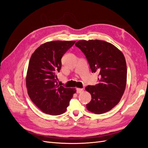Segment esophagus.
<instances>
[{
  "label": "esophagus",
  "instance_id": "obj_1",
  "mask_svg": "<svg viewBox=\"0 0 148 148\" xmlns=\"http://www.w3.org/2000/svg\"><path fill=\"white\" fill-rule=\"evenodd\" d=\"M83 89H82V88H77V93H81L82 92H83Z\"/></svg>",
  "mask_w": 148,
  "mask_h": 148
}]
</instances>
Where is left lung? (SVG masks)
<instances>
[{"mask_svg":"<svg viewBox=\"0 0 148 148\" xmlns=\"http://www.w3.org/2000/svg\"><path fill=\"white\" fill-rule=\"evenodd\" d=\"M86 56L92 73H99V83L85 88L91 94L87 109L96 114L107 112L118 104L127 84V64L123 53L101 40H82L75 44Z\"/></svg>","mask_w":148,"mask_h":148,"instance_id":"8db88e82","label":"left lung"}]
</instances>
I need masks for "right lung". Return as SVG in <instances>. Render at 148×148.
Segmentation results:
<instances>
[{
    "mask_svg": "<svg viewBox=\"0 0 148 148\" xmlns=\"http://www.w3.org/2000/svg\"><path fill=\"white\" fill-rule=\"evenodd\" d=\"M75 43L72 41H53L41 44L31 56L26 77L31 100L44 113L64 114L76 92L75 88H64L57 83L61 59Z\"/></svg>",
    "mask_w": 148,
    "mask_h": 148,
    "instance_id": "right-lung-1",
    "label": "right lung"
}]
</instances>
